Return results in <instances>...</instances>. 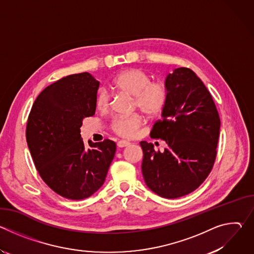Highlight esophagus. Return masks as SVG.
<instances>
[{"instance_id": "34e87169", "label": "esophagus", "mask_w": 254, "mask_h": 254, "mask_svg": "<svg viewBox=\"0 0 254 254\" xmlns=\"http://www.w3.org/2000/svg\"><path fill=\"white\" fill-rule=\"evenodd\" d=\"M129 144H130V142H128L127 140H120L118 142V147L119 148H125V147H128Z\"/></svg>"}]
</instances>
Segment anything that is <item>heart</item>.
<instances>
[{
  "label": "heart",
  "instance_id": "1",
  "mask_svg": "<svg viewBox=\"0 0 254 254\" xmlns=\"http://www.w3.org/2000/svg\"><path fill=\"white\" fill-rule=\"evenodd\" d=\"M114 86L120 92L132 97V106L148 118L159 116L169 99V90L165 83L152 81L146 72L129 68L122 71L114 79ZM95 106L100 112H106L111 106V95L106 89L100 88L95 96ZM141 126L138 115L121 117L114 120L113 131L123 137H132Z\"/></svg>",
  "mask_w": 254,
  "mask_h": 254
}]
</instances>
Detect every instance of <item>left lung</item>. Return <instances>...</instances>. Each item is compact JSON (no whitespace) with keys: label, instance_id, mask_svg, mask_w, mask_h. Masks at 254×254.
<instances>
[{"label":"left lung","instance_id":"left-lung-1","mask_svg":"<svg viewBox=\"0 0 254 254\" xmlns=\"http://www.w3.org/2000/svg\"><path fill=\"white\" fill-rule=\"evenodd\" d=\"M169 99L163 120L151 136L164 139L168 148L139 142L143 152L141 172L147 186L157 195L176 199L196 190L210 174L217 155L220 118L213 98L195 72L181 67L168 74Z\"/></svg>","mask_w":254,"mask_h":254}]
</instances>
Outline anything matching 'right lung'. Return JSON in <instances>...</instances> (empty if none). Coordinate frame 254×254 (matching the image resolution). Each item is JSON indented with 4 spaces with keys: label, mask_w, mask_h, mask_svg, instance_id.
<instances>
[{
    "label": "right lung",
    "mask_w": 254,
    "mask_h": 254,
    "mask_svg": "<svg viewBox=\"0 0 254 254\" xmlns=\"http://www.w3.org/2000/svg\"><path fill=\"white\" fill-rule=\"evenodd\" d=\"M99 82L83 73L65 76L36 98L26 139L35 167L46 185L70 200H82L104 183L117 146L111 139L88 141L80 135L85 118L95 114Z\"/></svg>",
    "instance_id": "1"
}]
</instances>
